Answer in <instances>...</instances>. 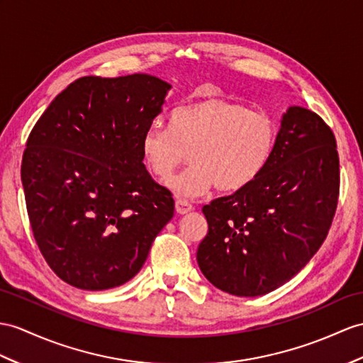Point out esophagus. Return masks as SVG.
<instances>
[{
    "label": "esophagus",
    "instance_id": "1",
    "mask_svg": "<svg viewBox=\"0 0 363 363\" xmlns=\"http://www.w3.org/2000/svg\"><path fill=\"white\" fill-rule=\"evenodd\" d=\"M194 209V206L191 205V203L188 200L184 199H179L175 201V211L179 212V214H188V212H191Z\"/></svg>",
    "mask_w": 363,
    "mask_h": 363
}]
</instances>
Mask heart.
Returning <instances> with one entry per match:
<instances>
[{"instance_id":"b5f03b06","label":"heart","mask_w":363,"mask_h":363,"mask_svg":"<svg viewBox=\"0 0 363 363\" xmlns=\"http://www.w3.org/2000/svg\"><path fill=\"white\" fill-rule=\"evenodd\" d=\"M277 128L268 115L225 99L180 106L171 128L152 123L140 140L147 171L166 180L189 151L191 164L167 182L180 197H200L217 186L233 192L264 169L276 146Z\"/></svg>"}]
</instances>
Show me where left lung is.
<instances>
[{
	"label": "left lung",
	"mask_w": 363,
	"mask_h": 363,
	"mask_svg": "<svg viewBox=\"0 0 363 363\" xmlns=\"http://www.w3.org/2000/svg\"><path fill=\"white\" fill-rule=\"evenodd\" d=\"M339 186L331 128L315 112L291 106L257 179L203 206L208 234L197 250L203 276L238 297L286 284L328 235Z\"/></svg>",
	"instance_id": "1"
}]
</instances>
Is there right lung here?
<instances>
[{
  "label": "right lung",
  "mask_w": 363,
  "mask_h": 363,
  "mask_svg": "<svg viewBox=\"0 0 363 363\" xmlns=\"http://www.w3.org/2000/svg\"><path fill=\"white\" fill-rule=\"evenodd\" d=\"M171 87L146 74L83 77L33 126L21 163L26 206L44 260L66 284H126L174 217L171 191L140 151Z\"/></svg>",
  "instance_id": "right-lung-1"
}]
</instances>
